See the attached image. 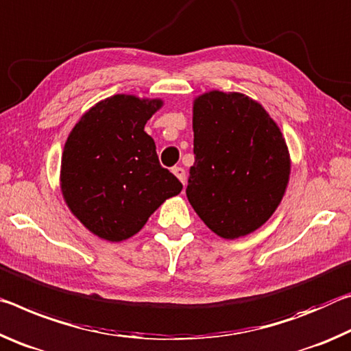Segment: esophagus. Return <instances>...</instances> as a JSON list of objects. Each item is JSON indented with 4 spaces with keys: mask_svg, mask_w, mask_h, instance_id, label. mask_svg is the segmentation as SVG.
<instances>
[{
    "mask_svg": "<svg viewBox=\"0 0 351 351\" xmlns=\"http://www.w3.org/2000/svg\"><path fill=\"white\" fill-rule=\"evenodd\" d=\"M172 172H174V176L183 183V186H185V183H186V172H185V169H183L182 166H176V168H172Z\"/></svg>",
    "mask_w": 351,
    "mask_h": 351,
    "instance_id": "34e87169",
    "label": "esophagus"
}]
</instances>
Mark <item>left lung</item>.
Wrapping results in <instances>:
<instances>
[{
	"instance_id": "obj_1",
	"label": "left lung",
	"mask_w": 351,
	"mask_h": 351,
	"mask_svg": "<svg viewBox=\"0 0 351 351\" xmlns=\"http://www.w3.org/2000/svg\"><path fill=\"white\" fill-rule=\"evenodd\" d=\"M193 132L189 204L221 238L255 232L289 182V151L277 123L249 96L213 90L194 101Z\"/></svg>"
}]
</instances>
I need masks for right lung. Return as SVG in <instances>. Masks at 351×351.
<instances>
[{
  "label": "right lung",
  "mask_w": 351,
  "mask_h": 351,
  "mask_svg": "<svg viewBox=\"0 0 351 351\" xmlns=\"http://www.w3.org/2000/svg\"><path fill=\"white\" fill-rule=\"evenodd\" d=\"M162 99L114 95L79 119L65 143L60 166L63 199L91 233L119 243L145 227L182 183L158 162L147 119Z\"/></svg>",
  "instance_id": "add662e5"
}]
</instances>
